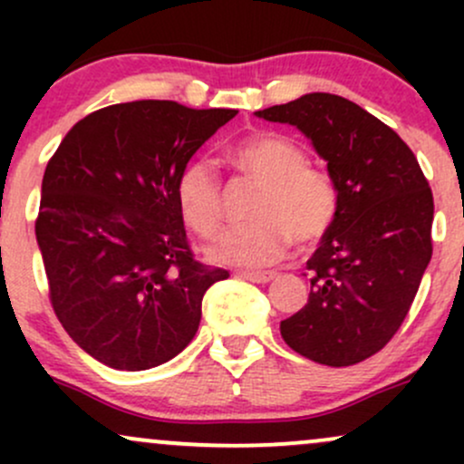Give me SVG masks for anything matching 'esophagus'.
Listing matches in <instances>:
<instances>
[{"mask_svg": "<svg viewBox=\"0 0 464 464\" xmlns=\"http://www.w3.org/2000/svg\"><path fill=\"white\" fill-rule=\"evenodd\" d=\"M237 275L253 281V284H268V281H273L276 276L275 270H239Z\"/></svg>", "mask_w": 464, "mask_h": 464, "instance_id": "1", "label": "esophagus"}]
</instances>
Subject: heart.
Segmentation results:
<instances>
[{"label": "heart", "mask_w": 464, "mask_h": 464, "mask_svg": "<svg viewBox=\"0 0 464 464\" xmlns=\"http://www.w3.org/2000/svg\"><path fill=\"white\" fill-rule=\"evenodd\" d=\"M239 174L259 183L250 207L255 218L222 233L207 255L218 264H275L292 242L312 246L327 236L338 216V189L332 177L307 163L301 143L273 130H259L228 148ZM179 214L202 237H214L222 225V189L214 165L191 159L174 183Z\"/></svg>", "instance_id": "obj_1"}]
</instances>
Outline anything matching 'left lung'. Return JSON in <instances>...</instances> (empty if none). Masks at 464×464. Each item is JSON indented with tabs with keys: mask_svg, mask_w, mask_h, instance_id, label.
Wrapping results in <instances>:
<instances>
[{
	"mask_svg": "<svg viewBox=\"0 0 464 464\" xmlns=\"http://www.w3.org/2000/svg\"><path fill=\"white\" fill-rule=\"evenodd\" d=\"M255 115L296 126L338 189V216L307 259L310 299L281 335L318 364H358L386 347L417 296L432 257V189L406 141L347 98L307 93Z\"/></svg>",
	"mask_w": 464,
	"mask_h": 464,
	"instance_id": "obj_1",
	"label": "left lung"
}]
</instances>
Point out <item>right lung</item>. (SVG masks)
I'll return each instance as SVG.
<instances>
[{
  "instance_id": "add662e5",
  "label": "right lung",
  "mask_w": 464,
  "mask_h": 464,
  "mask_svg": "<svg viewBox=\"0 0 464 464\" xmlns=\"http://www.w3.org/2000/svg\"><path fill=\"white\" fill-rule=\"evenodd\" d=\"M237 115L169 100L113 104L80 120L47 163L36 218L58 321L111 369L172 360L200 324L222 268L191 253L174 183L185 163Z\"/></svg>"
}]
</instances>
